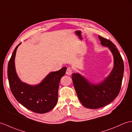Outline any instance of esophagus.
I'll list each match as a JSON object with an SVG mask.
<instances>
[{"label": "esophagus", "mask_w": 132, "mask_h": 132, "mask_svg": "<svg viewBox=\"0 0 132 132\" xmlns=\"http://www.w3.org/2000/svg\"><path fill=\"white\" fill-rule=\"evenodd\" d=\"M72 73V69L71 68V67H67V69L66 70V73L67 75H70Z\"/></svg>", "instance_id": "obj_1"}]
</instances>
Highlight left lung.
I'll use <instances>...</instances> for the list:
<instances>
[{"instance_id": "left-lung-1", "label": "left lung", "mask_w": 132, "mask_h": 132, "mask_svg": "<svg viewBox=\"0 0 132 132\" xmlns=\"http://www.w3.org/2000/svg\"><path fill=\"white\" fill-rule=\"evenodd\" d=\"M98 38L101 45L108 47L114 56V66L110 74L97 84L91 83L78 73L72 75L73 86L80 102L91 109L108 105L118 96L124 70L123 60L116 45L109 39L101 36Z\"/></svg>"}]
</instances>
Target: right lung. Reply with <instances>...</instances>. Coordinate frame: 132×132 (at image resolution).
<instances>
[{
  "label": "right lung",
  "instance_id": "obj_1",
  "mask_svg": "<svg viewBox=\"0 0 132 132\" xmlns=\"http://www.w3.org/2000/svg\"><path fill=\"white\" fill-rule=\"evenodd\" d=\"M20 44L15 48L8 65L7 74L11 90L18 102L26 109L39 114H44L56 105L59 82L65 74L66 67L51 72L38 85H30L22 82L18 77L14 65L16 51Z\"/></svg>",
  "mask_w": 132,
  "mask_h": 132
}]
</instances>
